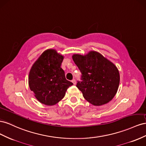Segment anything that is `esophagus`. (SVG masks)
<instances>
[{"label":"esophagus","instance_id":"esophagus-1","mask_svg":"<svg viewBox=\"0 0 146 146\" xmlns=\"http://www.w3.org/2000/svg\"><path fill=\"white\" fill-rule=\"evenodd\" d=\"M72 82L73 83L74 85H76V80H72Z\"/></svg>","mask_w":146,"mask_h":146}]
</instances>
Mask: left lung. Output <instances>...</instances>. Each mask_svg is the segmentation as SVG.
Instances as JSON below:
<instances>
[{
    "mask_svg": "<svg viewBox=\"0 0 146 146\" xmlns=\"http://www.w3.org/2000/svg\"><path fill=\"white\" fill-rule=\"evenodd\" d=\"M73 60L82 74L76 87L86 100L94 106L110 102L117 93L120 74L112 62L100 53L90 51L85 55L74 54Z\"/></svg>",
    "mask_w": 146,
    "mask_h": 146,
    "instance_id": "left-lung-1",
    "label": "left lung"
}]
</instances>
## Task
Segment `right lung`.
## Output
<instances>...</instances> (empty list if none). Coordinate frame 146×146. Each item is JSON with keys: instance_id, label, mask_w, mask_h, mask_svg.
Masks as SVG:
<instances>
[{"instance_id": "obj_1", "label": "right lung", "mask_w": 146, "mask_h": 146, "mask_svg": "<svg viewBox=\"0 0 146 146\" xmlns=\"http://www.w3.org/2000/svg\"><path fill=\"white\" fill-rule=\"evenodd\" d=\"M64 56L54 49L44 51L33 64L29 74V86L37 100L53 106L65 97L73 83L66 80L60 66Z\"/></svg>"}]
</instances>
